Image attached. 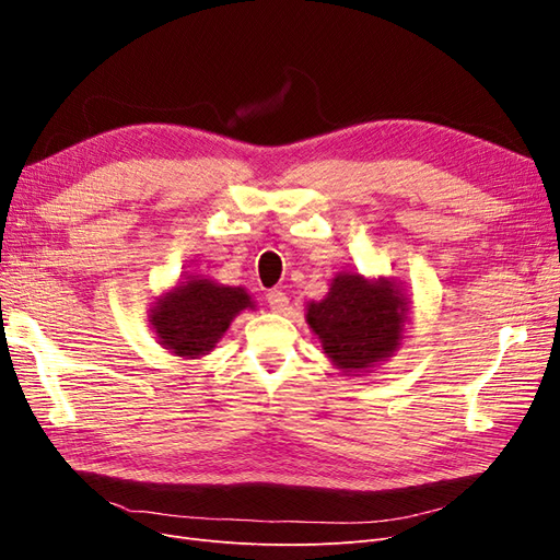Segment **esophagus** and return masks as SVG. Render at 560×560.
<instances>
[{"label": "esophagus", "instance_id": "esophagus-1", "mask_svg": "<svg viewBox=\"0 0 560 560\" xmlns=\"http://www.w3.org/2000/svg\"><path fill=\"white\" fill-rule=\"evenodd\" d=\"M266 301H268L270 311H276V313L287 311V303H290V299H287V294L282 290H268Z\"/></svg>", "mask_w": 560, "mask_h": 560}]
</instances>
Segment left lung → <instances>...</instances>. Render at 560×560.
I'll list each match as a JSON object with an SVG mask.
<instances>
[{"mask_svg": "<svg viewBox=\"0 0 560 560\" xmlns=\"http://www.w3.org/2000/svg\"><path fill=\"white\" fill-rule=\"evenodd\" d=\"M406 299L393 282H366L341 273L329 294L308 306V325L319 336L329 360L348 371H362L389 358L401 341Z\"/></svg>", "mask_w": 560, "mask_h": 560, "instance_id": "left-lung-1", "label": "left lung"}]
</instances>
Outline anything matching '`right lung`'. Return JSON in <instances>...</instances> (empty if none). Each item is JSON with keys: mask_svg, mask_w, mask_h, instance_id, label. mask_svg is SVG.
<instances>
[{"mask_svg": "<svg viewBox=\"0 0 560 560\" xmlns=\"http://www.w3.org/2000/svg\"><path fill=\"white\" fill-rule=\"evenodd\" d=\"M245 308H252V301L241 287L191 278L159 301L149 322L163 348L194 360L210 352L229 329L231 319Z\"/></svg>", "mask_w": 560, "mask_h": 560, "instance_id": "right-lung-1", "label": "right lung"}]
</instances>
